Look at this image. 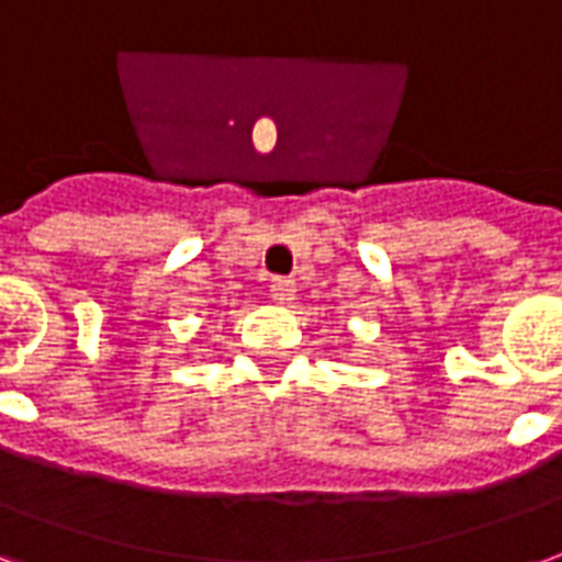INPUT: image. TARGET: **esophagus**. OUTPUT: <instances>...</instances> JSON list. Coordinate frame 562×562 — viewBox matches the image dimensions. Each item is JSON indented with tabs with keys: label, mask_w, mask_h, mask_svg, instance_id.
I'll use <instances>...</instances> for the list:
<instances>
[{
	"label": "esophagus",
	"mask_w": 562,
	"mask_h": 562,
	"mask_svg": "<svg viewBox=\"0 0 562 562\" xmlns=\"http://www.w3.org/2000/svg\"><path fill=\"white\" fill-rule=\"evenodd\" d=\"M269 296L276 299L278 305H286L290 299L296 296V281L293 278H272L269 281Z\"/></svg>",
	"instance_id": "esophagus-1"
}]
</instances>
